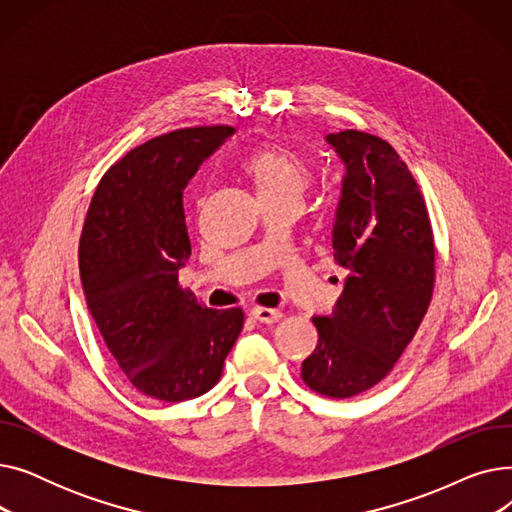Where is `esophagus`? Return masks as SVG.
I'll use <instances>...</instances> for the list:
<instances>
[{
	"label": "esophagus",
	"instance_id": "esophagus-1",
	"mask_svg": "<svg viewBox=\"0 0 512 512\" xmlns=\"http://www.w3.org/2000/svg\"><path fill=\"white\" fill-rule=\"evenodd\" d=\"M251 317L257 319L259 324H276V321L282 317L278 309H267V307H253Z\"/></svg>",
	"mask_w": 512,
	"mask_h": 512
}]
</instances>
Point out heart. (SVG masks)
<instances>
[{"label": "heart", "mask_w": 512, "mask_h": 512, "mask_svg": "<svg viewBox=\"0 0 512 512\" xmlns=\"http://www.w3.org/2000/svg\"><path fill=\"white\" fill-rule=\"evenodd\" d=\"M245 170L255 180L263 201H301L311 178L305 161L284 147H263L251 153L245 161Z\"/></svg>", "instance_id": "heart-1"}]
</instances>
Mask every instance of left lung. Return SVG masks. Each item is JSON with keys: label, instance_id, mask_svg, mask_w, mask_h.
I'll list each match as a JSON object with an SVG mask.
<instances>
[{"label": "left lung", "instance_id": "left-lung-1", "mask_svg": "<svg viewBox=\"0 0 512 512\" xmlns=\"http://www.w3.org/2000/svg\"><path fill=\"white\" fill-rule=\"evenodd\" d=\"M326 143L344 166L332 224L334 263L344 267L330 315L313 317L315 351L305 384L351 398L382 382L413 340L434 290V236L419 186L380 137L342 130Z\"/></svg>", "mask_w": 512, "mask_h": 512}]
</instances>
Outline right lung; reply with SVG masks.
<instances>
[{"label":"right lung","mask_w":512,"mask_h":512,"mask_svg":"<svg viewBox=\"0 0 512 512\" xmlns=\"http://www.w3.org/2000/svg\"><path fill=\"white\" fill-rule=\"evenodd\" d=\"M234 134H161L101 178L80 236V280L101 338L139 392L182 402L218 384L245 315L207 309L178 286L191 257L182 191Z\"/></svg>","instance_id":"add662e5"}]
</instances>
